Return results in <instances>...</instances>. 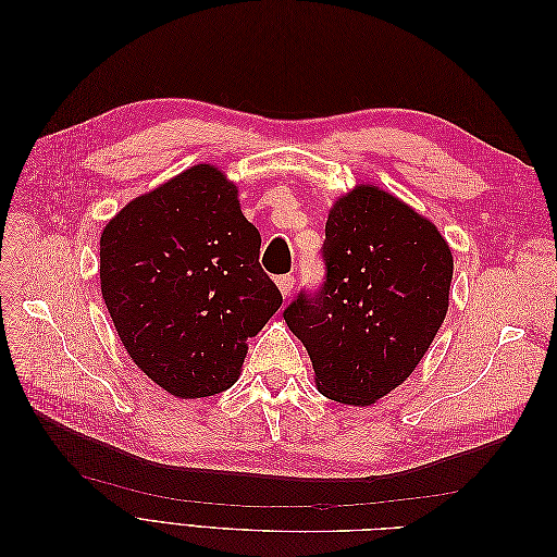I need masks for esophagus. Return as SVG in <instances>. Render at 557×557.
<instances>
[{"mask_svg":"<svg viewBox=\"0 0 557 557\" xmlns=\"http://www.w3.org/2000/svg\"><path fill=\"white\" fill-rule=\"evenodd\" d=\"M276 285H278V290H281V295L288 299L290 297V293H293V288H295V276H278L276 278Z\"/></svg>","mask_w":557,"mask_h":557,"instance_id":"obj_1","label":"esophagus"}]
</instances>
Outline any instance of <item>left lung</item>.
<instances>
[{"label":"left lung","instance_id":"left-lung-1","mask_svg":"<svg viewBox=\"0 0 557 557\" xmlns=\"http://www.w3.org/2000/svg\"><path fill=\"white\" fill-rule=\"evenodd\" d=\"M325 285L283 311L320 395L369 407L411 376L440 332L450 246L432 221L379 185L358 183L325 223Z\"/></svg>","mask_w":557,"mask_h":557}]
</instances>
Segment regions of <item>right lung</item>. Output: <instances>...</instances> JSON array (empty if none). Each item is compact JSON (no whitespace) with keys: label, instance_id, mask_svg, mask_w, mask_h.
<instances>
[{"label":"right lung","instance_id":"add662e5","mask_svg":"<svg viewBox=\"0 0 557 557\" xmlns=\"http://www.w3.org/2000/svg\"><path fill=\"white\" fill-rule=\"evenodd\" d=\"M260 232L215 164L134 197L99 239L102 297L127 356L162 391L211 397L237 383L248 339L281 307Z\"/></svg>","mask_w":557,"mask_h":557}]
</instances>
